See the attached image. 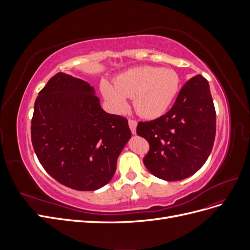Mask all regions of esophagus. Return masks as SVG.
Returning <instances> with one entry per match:
<instances>
[{
  "label": "esophagus",
  "mask_w": 250,
  "mask_h": 250,
  "mask_svg": "<svg viewBox=\"0 0 250 250\" xmlns=\"http://www.w3.org/2000/svg\"><path fill=\"white\" fill-rule=\"evenodd\" d=\"M128 124H129V127H130V130H131V132H132V134H135L137 133V126H138V122L137 121H134V120H129L128 121Z\"/></svg>",
  "instance_id": "34e87169"
}]
</instances>
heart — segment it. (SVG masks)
<instances>
[{"label":"heart","mask_w":250,"mask_h":250,"mask_svg":"<svg viewBox=\"0 0 250 250\" xmlns=\"http://www.w3.org/2000/svg\"><path fill=\"white\" fill-rule=\"evenodd\" d=\"M102 95L118 112L128 107L126 98H133V106L147 119L162 117L169 109L179 90V77L171 69L138 66L120 74L115 86L101 83Z\"/></svg>","instance_id":"heart-1"}]
</instances>
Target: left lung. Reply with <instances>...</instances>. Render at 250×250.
Masks as SVG:
<instances>
[{
	"label": "left lung",
	"instance_id": "8db88e82",
	"mask_svg": "<svg viewBox=\"0 0 250 250\" xmlns=\"http://www.w3.org/2000/svg\"><path fill=\"white\" fill-rule=\"evenodd\" d=\"M140 137L150 145L144 165L154 176L177 181L192 176L209 156L216 134V111L208 82L201 75L180 89L161 118L140 122Z\"/></svg>",
	"mask_w": 250,
	"mask_h": 250
}]
</instances>
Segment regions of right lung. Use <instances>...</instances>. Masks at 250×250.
<instances>
[{
    "label": "right lung",
    "mask_w": 250,
    "mask_h": 250,
    "mask_svg": "<svg viewBox=\"0 0 250 250\" xmlns=\"http://www.w3.org/2000/svg\"><path fill=\"white\" fill-rule=\"evenodd\" d=\"M130 138L128 121L104 111L84 80L60 72L36 98L31 122L36 156L53 178L73 190L107 185Z\"/></svg>",
    "instance_id": "1"
}]
</instances>
